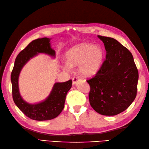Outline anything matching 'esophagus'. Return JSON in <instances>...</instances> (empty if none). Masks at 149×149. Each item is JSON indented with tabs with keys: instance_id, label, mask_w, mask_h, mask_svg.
Instances as JSON below:
<instances>
[{
	"instance_id": "esophagus-1",
	"label": "esophagus",
	"mask_w": 149,
	"mask_h": 149,
	"mask_svg": "<svg viewBox=\"0 0 149 149\" xmlns=\"http://www.w3.org/2000/svg\"><path fill=\"white\" fill-rule=\"evenodd\" d=\"M80 78H79L78 77H73L72 78V84H76L77 83V81L80 80Z\"/></svg>"
}]
</instances>
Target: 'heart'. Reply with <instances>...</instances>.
Wrapping results in <instances>:
<instances>
[{
    "mask_svg": "<svg viewBox=\"0 0 149 149\" xmlns=\"http://www.w3.org/2000/svg\"><path fill=\"white\" fill-rule=\"evenodd\" d=\"M104 53L100 45L81 43L70 48L65 54L67 62L63 68L69 71L71 66L78 65L79 72L84 77L95 74L101 67Z\"/></svg>",
    "mask_w": 149,
    "mask_h": 149,
    "instance_id": "1",
    "label": "heart"
}]
</instances>
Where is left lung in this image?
Masks as SVG:
<instances>
[{
  "label": "left lung",
  "mask_w": 149,
  "mask_h": 149,
  "mask_svg": "<svg viewBox=\"0 0 149 149\" xmlns=\"http://www.w3.org/2000/svg\"><path fill=\"white\" fill-rule=\"evenodd\" d=\"M104 44L105 60L94 77L87 80L90 105L97 113L114 116L122 113L137 94L138 71L132 53L116 39L98 35Z\"/></svg>",
  "instance_id": "obj_1"
}]
</instances>
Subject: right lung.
Segmentation results:
<instances>
[{
  "instance_id": "right-lung-1",
  "label": "right lung",
  "mask_w": 149,
  "mask_h": 149,
  "mask_svg": "<svg viewBox=\"0 0 149 149\" xmlns=\"http://www.w3.org/2000/svg\"><path fill=\"white\" fill-rule=\"evenodd\" d=\"M50 40V38L45 37L30 42L17 55L11 74L12 95L15 105L26 116L37 121L52 120L58 116L64 107L67 93L72 86L71 80L65 82L55 83L47 98L38 104H29L20 96L19 77L24 65L38 53L47 54L55 57V51L51 47Z\"/></svg>"
}]
</instances>
